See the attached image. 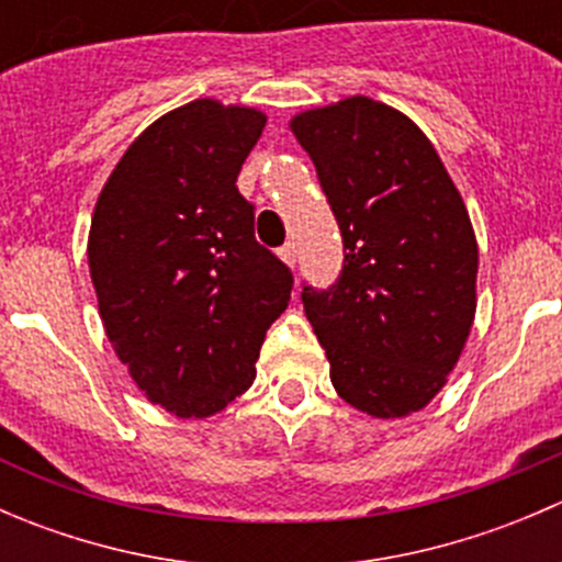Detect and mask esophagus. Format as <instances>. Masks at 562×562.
Returning a JSON list of instances; mask_svg holds the SVG:
<instances>
[{
  "label": "esophagus",
  "instance_id": "obj_1",
  "mask_svg": "<svg viewBox=\"0 0 562 562\" xmlns=\"http://www.w3.org/2000/svg\"><path fill=\"white\" fill-rule=\"evenodd\" d=\"M277 252H280V258L285 260L288 266H296V245H293V241H288V245H282L280 249H277Z\"/></svg>",
  "mask_w": 562,
  "mask_h": 562
}]
</instances>
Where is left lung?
<instances>
[{"mask_svg": "<svg viewBox=\"0 0 562 562\" xmlns=\"http://www.w3.org/2000/svg\"><path fill=\"white\" fill-rule=\"evenodd\" d=\"M342 234V271L304 285L331 383L375 418L422 411L454 370L475 315L479 247L462 195L427 135L391 105L348 98L299 113Z\"/></svg>", "mask_w": 562, "mask_h": 562, "instance_id": "obj_1", "label": "left lung"}]
</instances>
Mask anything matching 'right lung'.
Instances as JSON below:
<instances>
[{"instance_id":"1","label":"right lung","mask_w":562,"mask_h":562,"mask_svg":"<svg viewBox=\"0 0 562 562\" xmlns=\"http://www.w3.org/2000/svg\"><path fill=\"white\" fill-rule=\"evenodd\" d=\"M266 116L195 100L133 140L98 198L89 269L113 350L149 402L206 418L245 394L293 274L255 239L236 176Z\"/></svg>"}]
</instances>
